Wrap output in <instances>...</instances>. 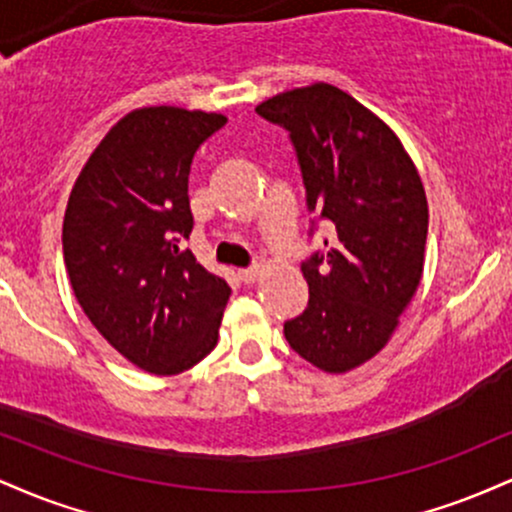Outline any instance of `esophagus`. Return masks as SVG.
I'll list each match as a JSON object with an SVG mask.
<instances>
[{"instance_id": "34e87169", "label": "esophagus", "mask_w": 512, "mask_h": 512, "mask_svg": "<svg viewBox=\"0 0 512 512\" xmlns=\"http://www.w3.org/2000/svg\"><path fill=\"white\" fill-rule=\"evenodd\" d=\"M260 274H262V269H260V267H252V269H240V272H238L240 281H243V284H255V281L260 279Z\"/></svg>"}]
</instances>
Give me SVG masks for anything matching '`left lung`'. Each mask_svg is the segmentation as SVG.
<instances>
[{
	"label": "left lung",
	"mask_w": 512,
	"mask_h": 512,
	"mask_svg": "<svg viewBox=\"0 0 512 512\" xmlns=\"http://www.w3.org/2000/svg\"><path fill=\"white\" fill-rule=\"evenodd\" d=\"M255 110L289 129L308 207L334 226L327 255L303 264L310 301L286 342L325 373H349L385 349L421 284L424 182L392 127L342 88L317 81Z\"/></svg>",
	"instance_id": "8db88e82"
}]
</instances>
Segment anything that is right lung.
Listing matches in <instances>:
<instances>
[{"label": "right lung", "mask_w": 512, "mask_h": 512, "mask_svg": "<svg viewBox=\"0 0 512 512\" xmlns=\"http://www.w3.org/2000/svg\"><path fill=\"white\" fill-rule=\"evenodd\" d=\"M228 117L146 105L117 120L76 178L62 226L69 284L117 354L175 375L211 354L228 289L182 250L192 156Z\"/></svg>", "instance_id": "1"}]
</instances>
